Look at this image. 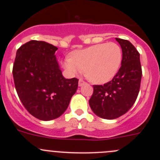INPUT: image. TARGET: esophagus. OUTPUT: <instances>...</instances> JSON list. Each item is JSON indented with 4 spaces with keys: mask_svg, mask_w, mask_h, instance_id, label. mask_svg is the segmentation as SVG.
Here are the masks:
<instances>
[{
    "mask_svg": "<svg viewBox=\"0 0 160 160\" xmlns=\"http://www.w3.org/2000/svg\"><path fill=\"white\" fill-rule=\"evenodd\" d=\"M85 83H86V82L83 81V80H79L78 85H79V87H82L83 84H85Z\"/></svg>",
    "mask_w": 160,
    "mask_h": 160,
    "instance_id": "1",
    "label": "esophagus"
}]
</instances>
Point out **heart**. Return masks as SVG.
<instances>
[{
	"instance_id": "heart-1",
	"label": "heart",
	"mask_w": 160,
	"mask_h": 160,
	"mask_svg": "<svg viewBox=\"0 0 160 160\" xmlns=\"http://www.w3.org/2000/svg\"><path fill=\"white\" fill-rule=\"evenodd\" d=\"M122 62V48L110 42L72 52L63 59L62 67L71 75L84 70L90 81L105 83L115 77Z\"/></svg>"
}]
</instances>
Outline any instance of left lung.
Here are the masks:
<instances>
[{
  "label": "left lung",
  "mask_w": 160,
  "mask_h": 160,
  "mask_svg": "<svg viewBox=\"0 0 160 160\" xmlns=\"http://www.w3.org/2000/svg\"><path fill=\"white\" fill-rule=\"evenodd\" d=\"M122 50V62L115 77L104 85H93L90 108L104 119H115L127 112L136 101L140 89V55L128 40L115 38Z\"/></svg>",
  "instance_id": "left-lung-1"
}]
</instances>
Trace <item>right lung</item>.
Here are the masks:
<instances>
[{"label": "right lung", "instance_id": "1", "mask_svg": "<svg viewBox=\"0 0 160 160\" xmlns=\"http://www.w3.org/2000/svg\"><path fill=\"white\" fill-rule=\"evenodd\" d=\"M57 47L32 40L16 52L13 77L18 95L27 111L42 121L62 115L78 88L77 78L66 79L55 55Z\"/></svg>", "mask_w": 160, "mask_h": 160}]
</instances>
